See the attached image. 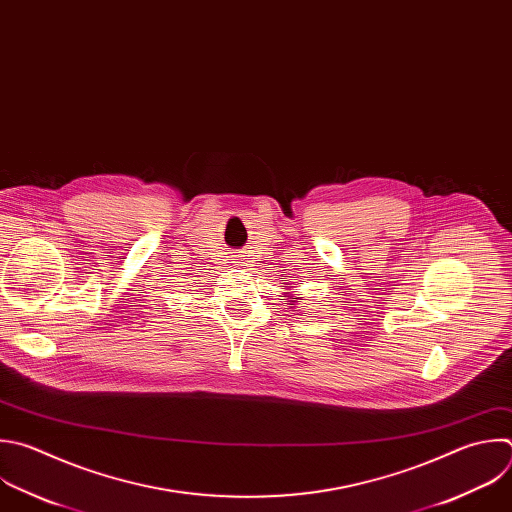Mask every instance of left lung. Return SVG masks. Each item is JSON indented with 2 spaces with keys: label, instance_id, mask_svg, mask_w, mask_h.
<instances>
[{
  "label": "left lung",
  "instance_id": "8db88e82",
  "mask_svg": "<svg viewBox=\"0 0 512 512\" xmlns=\"http://www.w3.org/2000/svg\"><path fill=\"white\" fill-rule=\"evenodd\" d=\"M289 299H291V301H293V299H299V297H295V295H291V297H289ZM289 305H295V303H289Z\"/></svg>",
  "mask_w": 512,
  "mask_h": 512
}]
</instances>
